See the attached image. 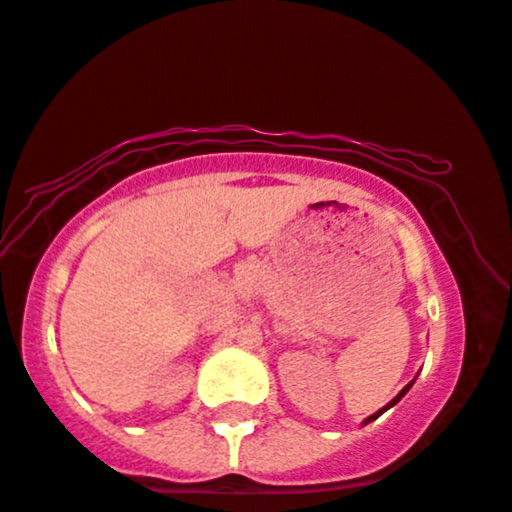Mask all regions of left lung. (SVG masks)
I'll return each instance as SVG.
<instances>
[{
	"mask_svg": "<svg viewBox=\"0 0 512 512\" xmlns=\"http://www.w3.org/2000/svg\"><path fill=\"white\" fill-rule=\"evenodd\" d=\"M413 383H415V380H410V383L406 385V387H403V390L397 394V397H394L390 403H387V406L385 408H380V410H376V413H373V415H369V417H366V420H364V424H369V422H373V420H376V417H380V415H383L385 413V410H390L392 406H397V403L403 399V397H406V392L410 390V387H413Z\"/></svg>",
	"mask_w": 512,
	"mask_h": 512,
	"instance_id": "obj_1",
	"label": "left lung"
}]
</instances>
